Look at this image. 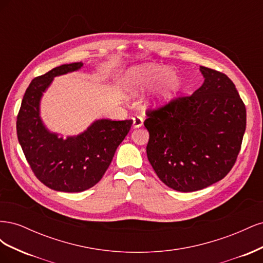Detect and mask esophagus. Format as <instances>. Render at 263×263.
Returning a JSON list of instances; mask_svg holds the SVG:
<instances>
[{
  "instance_id": "esophagus-1",
  "label": "esophagus",
  "mask_w": 263,
  "mask_h": 263,
  "mask_svg": "<svg viewBox=\"0 0 263 263\" xmlns=\"http://www.w3.org/2000/svg\"><path fill=\"white\" fill-rule=\"evenodd\" d=\"M142 124H144V121H142V118L140 116H135L133 118L134 128H139V127L142 126Z\"/></svg>"
}]
</instances>
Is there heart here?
Instances as JSON below:
<instances>
[{
	"label": "heart",
	"instance_id": "1",
	"mask_svg": "<svg viewBox=\"0 0 263 263\" xmlns=\"http://www.w3.org/2000/svg\"><path fill=\"white\" fill-rule=\"evenodd\" d=\"M161 78L163 80L158 87L154 102L156 104H162L169 101L180 87L179 77L173 72L168 73V69L165 67L146 66L134 68L127 73L124 80L125 91L130 97H138L153 87Z\"/></svg>",
	"mask_w": 263,
	"mask_h": 263
}]
</instances>
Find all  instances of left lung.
Masks as SVG:
<instances>
[{"mask_svg": "<svg viewBox=\"0 0 263 263\" xmlns=\"http://www.w3.org/2000/svg\"><path fill=\"white\" fill-rule=\"evenodd\" d=\"M204 83L193 94L146 112L147 157L165 185L208 187L234 166L246 130V107L235 84L219 71L200 68Z\"/></svg>", "mask_w": 263, "mask_h": 263, "instance_id": "obj_1", "label": "left lung"}]
</instances>
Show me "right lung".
Instances as JSON below:
<instances>
[{
	"label": "right lung",
	"instance_id": "1",
	"mask_svg": "<svg viewBox=\"0 0 263 263\" xmlns=\"http://www.w3.org/2000/svg\"><path fill=\"white\" fill-rule=\"evenodd\" d=\"M82 66V62L68 63L35 78L24 94L16 121L17 138L31 171L46 186L60 192H82L97 184L133 125V119H99L67 139L46 128L39 116L43 92L54 77Z\"/></svg>",
	"mask_w": 263,
	"mask_h": 263
}]
</instances>
